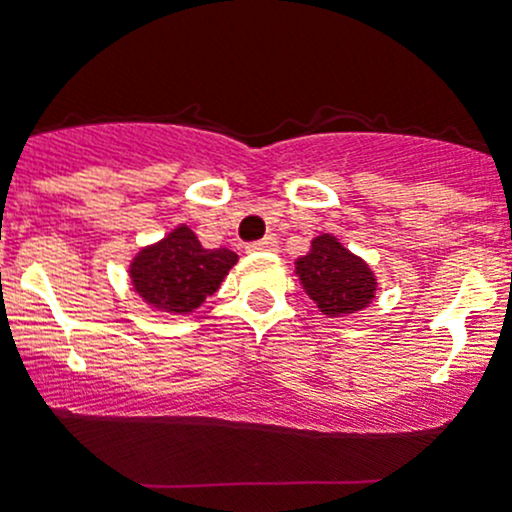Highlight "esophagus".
Segmentation results:
<instances>
[{"label": "esophagus", "mask_w": 512, "mask_h": 512, "mask_svg": "<svg viewBox=\"0 0 512 512\" xmlns=\"http://www.w3.org/2000/svg\"><path fill=\"white\" fill-rule=\"evenodd\" d=\"M274 250H276L274 238H262V240H255V243L248 245V252H274Z\"/></svg>", "instance_id": "obj_1"}]
</instances>
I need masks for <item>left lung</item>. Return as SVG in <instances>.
Returning <instances> with one entry per match:
<instances>
[{"instance_id":"1","label":"left lung","mask_w":512,"mask_h":512,"mask_svg":"<svg viewBox=\"0 0 512 512\" xmlns=\"http://www.w3.org/2000/svg\"><path fill=\"white\" fill-rule=\"evenodd\" d=\"M305 293L327 317L358 313L375 298V276L361 257L351 255L330 233L310 243V252L296 262Z\"/></svg>"}]
</instances>
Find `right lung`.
Segmentation results:
<instances>
[{
	"label": "right lung",
	"instance_id": "obj_1",
	"mask_svg": "<svg viewBox=\"0 0 512 512\" xmlns=\"http://www.w3.org/2000/svg\"><path fill=\"white\" fill-rule=\"evenodd\" d=\"M236 262V252L202 248L190 228L178 226L161 243L134 257L129 276L146 303L163 313L187 315L216 293Z\"/></svg>",
	"mask_w": 512,
	"mask_h": 512
}]
</instances>
